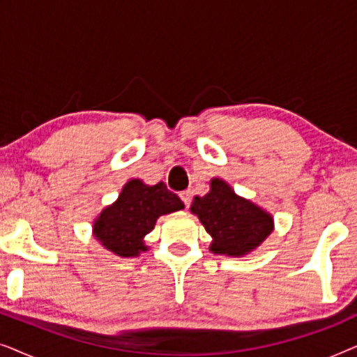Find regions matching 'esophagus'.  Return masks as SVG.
<instances>
[{
    "mask_svg": "<svg viewBox=\"0 0 357 357\" xmlns=\"http://www.w3.org/2000/svg\"><path fill=\"white\" fill-rule=\"evenodd\" d=\"M178 197H180V199H182V202H183L185 206H188L190 202H192V193H190L188 190H185V192H180Z\"/></svg>",
    "mask_w": 357,
    "mask_h": 357,
    "instance_id": "34e87169",
    "label": "esophagus"
}]
</instances>
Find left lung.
Listing matches in <instances>:
<instances>
[{
    "label": "left lung",
    "instance_id": "obj_1",
    "mask_svg": "<svg viewBox=\"0 0 357 357\" xmlns=\"http://www.w3.org/2000/svg\"><path fill=\"white\" fill-rule=\"evenodd\" d=\"M211 236L209 252L226 257H245L257 250L275 229L266 209L238 197L226 180L214 177L204 197H195L190 206Z\"/></svg>",
    "mask_w": 357,
    "mask_h": 357
}]
</instances>
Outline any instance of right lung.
<instances>
[{
	"mask_svg": "<svg viewBox=\"0 0 357 357\" xmlns=\"http://www.w3.org/2000/svg\"><path fill=\"white\" fill-rule=\"evenodd\" d=\"M183 208L180 198L164 182L146 185L141 178H131L123 185L119 198L94 219L92 236L115 255L139 257L149 250L144 237L153 231L155 221Z\"/></svg>",
	"mask_w": 357,
	"mask_h": 357,
	"instance_id": "1",
	"label": "right lung"
}]
</instances>
